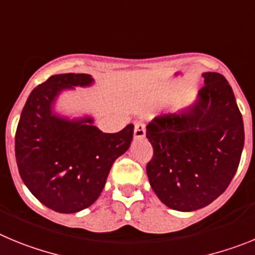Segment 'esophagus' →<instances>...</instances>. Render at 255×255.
Here are the masks:
<instances>
[{
	"instance_id": "1",
	"label": "esophagus",
	"mask_w": 255,
	"mask_h": 255,
	"mask_svg": "<svg viewBox=\"0 0 255 255\" xmlns=\"http://www.w3.org/2000/svg\"><path fill=\"white\" fill-rule=\"evenodd\" d=\"M146 136V126L144 123H136L134 125V138H143Z\"/></svg>"
}]
</instances>
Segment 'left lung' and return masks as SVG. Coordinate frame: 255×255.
Wrapping results in <instances>:
<instances>
[{
  "instance_id": "obj_1",
  "label": "left lung",
  "mask_w": 255,
  "mask_h": 255,
  "mask_svg": "<svg viewBox=\"0 0 255 255\" xmlns=\"http://www.w3.org/2000/svg\"><path fill=\"white\" fill-rule=\"evenodd\" d=\"M205 86L192 107L156 117L146 127L152 144L148 180L167 207L189 212L224 193L244 146V123L233 89L217 72L202 75Z\"/></svg>"
}]
</instances>
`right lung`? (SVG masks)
Wrapping results in <instances>:
<instances>
[{"instance_id": "add662e5", "label": "right lung", "mask_w": 255, "mask_h": 255, "mask_svg": "<svg viewBox=\"0 0 255 255\" xmlns=\"http://www.w3.org/2000/svg\"><path fill=\"white\" fill-rule=\"evenodd\" d=\"M94 82L88 73L50 76L29 95L15 136L24 184L50 210L75 213L99 198L113 162L129 147L133 125L103 133L93 118L66 119L52 112L58 94Z\"/></svg>"}]
</instances>
